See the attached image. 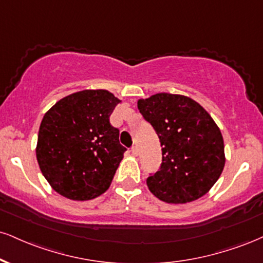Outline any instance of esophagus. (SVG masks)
<instances>
[{
    "instance_id": "1",
    "label": "esophagus",
    "mask_w": 263,
    "mask_h": 263,
    "mask_svg": "<svg viewBox=\"0 0 263 263\" xmlns=\"http://www.w3.org/2000/svg\"><path fill=\"white\" fill-rule=\"evenodd\" d=\"M131 152H132V154H134L135 157H137L138 156V147H137V145H134V147L131 148Z\"/></svg>"
}]
</instances>
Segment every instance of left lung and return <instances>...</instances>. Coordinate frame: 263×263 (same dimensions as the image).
Returning <instances> with one entry per match:
<instances>
[{"mask_svg":"<svg viewBox=\"0 0 263 263\" xmlns=\"http://www.w3.org/2000/svg\"><path fill=\"white\" fill-rule=\"evenodd\" d=\"M143 118L160 140L163 163L147 179L149 191L166 203H187L213 187L226 165L222 132L197 101L157 93L138 99Z\"/></svg>","mask_w":263,"mask_h":263,"instance_id":"1","label":"left lung"}]
</instances>
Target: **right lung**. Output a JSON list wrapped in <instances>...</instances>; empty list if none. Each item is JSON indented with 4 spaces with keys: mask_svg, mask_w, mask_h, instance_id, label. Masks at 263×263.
Returning a JSON list of instances; mask_svg holds the SVG:
<instances>
[{
    "mask_svg": "<svg viewBox=\"0 0 263 263\" xmlns=\"http://www.w3.org/2000/svg\"><path fill=\"white\" fill-rule=\"evenodd\" d=\"M119 98L85 89L62 98L44 115L36 160L52 190L73 201L93 200L111 185L126 148L109 118Z\"/></svg>",
    "mask_w": 263,
    "mask_h": 263,
    "instance_id": "right-lung-1",
    "label": "right lung"
}]
</instances>
